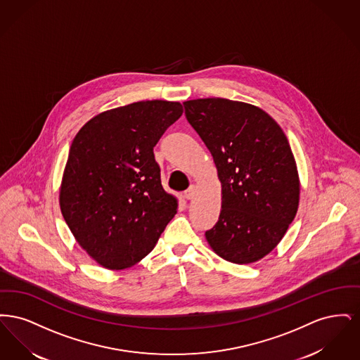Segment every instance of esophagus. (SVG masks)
Returning a JSON list of instances; mask_svg holds the SVG:
<instances>
[{
  "mask_svg": "<svg viewBox=\"0 0 360 360\" xmlns=\"http://www.w3.org/2000/svg\"><path fill=\"white\" fill-rule=\"evenodd\" d=\"M195 191H197L195 186H190L188 190H185V193H184V197H185L186 200H191V198L195 195Z\"/></svg>",
  "mask_w": 360,
  "mask_h": 360,
  "instance_id": "esophagus-1",
  "label": "esophagus"
}]
</instances>
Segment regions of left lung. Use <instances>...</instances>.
<instances>
[{"label": "left lung", "mask_w": 360, "mask_h": 360, "mask_svg": "<svg viewBox=\"0 0 360 360\" xmlns=\"http://www.w3.org/2000/svg\"><path fill=\"white\" fill-rule=\"evenodd\" d=\"M184 106L223 186L219 221L206 240L228 262H257L274 250L298 209L300 181L288 137L250 103L200 98Z\"/></svg>", "instance_id": "obj_1"}]
</instances>
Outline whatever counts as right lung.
Here are the masks:
<instances>
[{"label": "right lung", "mask_w": 360, "mask_h": 360, "mask_svg": "<svg viewBox=\"0 0 360 360\" xmlns=\"http://www.w3.org/2000/svg\"><path fill=\"white\" fill-rule=\"evenodd\" d=\"M182 113L179 103H129L87 121L71 143L60 210L79 245L109 270L148 255L176 213L154 147Z\"/></svg>", "instance_id": "right-lung-1"}]
</instances>
